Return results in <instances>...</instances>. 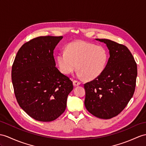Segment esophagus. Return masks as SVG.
Returning <instances> with one entry per match:
<instances>
[{
    "label": "esophagus",
    "mask_w": 146,
    "mask_h": 146,
    "mask_svg": "<svg viewBox=\"0 0 146 146\" xmlns=\"http://www.w3.org/2000/svg\"><path fill=\"white\" fill-rule=\"evenodd\" d=\"M73 84H74V87H77V86H78V85H79L80 84V82L74 80L73 81Z\"/></svg>",
    "instance_id": "34e87169"
}]
</instances>
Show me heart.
<instances>
[{"label":"heart","mask_w":146,"mask_h":146,"mask_svg":"<svg viewBox=\"0 0 146 146\" xmlns=\"http://www.w3.org/2000/svg\"><path fill=\"white\" fill-rule=\"evenodd\" d=\"M108 61V54L104 47L84 41L70 42L66 51H60L57 56L59 70L63 74L69 75L77 67V75L89 80L104 72Z\"/></svg>","instance_id":"1"}]
</instances>
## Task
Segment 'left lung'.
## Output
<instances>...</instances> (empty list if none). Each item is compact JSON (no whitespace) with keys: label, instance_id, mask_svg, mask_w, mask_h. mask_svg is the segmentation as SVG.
I'll use <instances>...</instances> for the list:
<instances>
[{"label":"left lung","instance_id":"8db88e82","mask_svg":"<svg viewBox=\"0 0 146 146\" xmlns=\"http://www.w3.org/2000/svg\"><path fill=\"white\" fill-rule=\"evenodd\" d=\"M96 40L106 44L110 58L104 72L84 84V104L94 116L110 119L119 114L133 96L137 64L126 46L107 39Z\"/></svg>","mask_w":146,"mask_h":146}]
</instances>
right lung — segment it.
Returning <instances> with one entry per match:
<instances>
[{
  "instance_id": "add662e5",
  "label": "right lung",
  "mask_w": 146,
  "mask_h": 146,
  "mask_svg": "<svg viewBox=\"0 0 146 146\" xmlns=\"http://www.w3.org/2000/svg\"><path fill=\"white\" fill-rule=\"evenodd\" d=\"M62 36L32 39L18 51L12 80L18 104L31 118L52 121L64 112L73 84L55 66L54 49Z\"/></svg>"
}]
</instances>
